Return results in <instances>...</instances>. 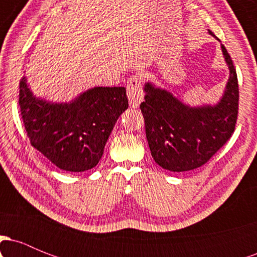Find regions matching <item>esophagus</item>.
<instances>
[{
	"instance_id": "esophagus-1",
	"label": "esophagus",
	"mask_w": 257,
	"mask_h": 257,
	"mask_svg": "<svg viewBox=\"0 0 257 257\" xmlns=\"http://www.w3.org/2000/svg\"><path fill=\"white\" fill-rule=\"evenodd\" d=\"M126 95L132 107H138L139 104L144 100L143 81L139 76H132L126 82Z\"/></svg>"
}]
</instances>
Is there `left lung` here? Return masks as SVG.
Returning a JSON list of instances; mask_svg holds the SVG:
<instances>
[{
  "instance_id": "left-lung-1",
  "label": "left lung",
  "mask_w": 257,
  "mask_h": 257,
  "mask_svg": "<svg viewBox=\"0 0 257 257\" xmlns=\"http://www.w3.org/2000/svg\"><path fill=\"white\" fill-rule=\"evenodd\" d=\"M211 36L215 35L209 31ZM229 69L225 93L216 105L190 107L166 89L145 84L140 104L151 155L170 172H188L205 164L232 137L238 117L239 88L234 65L221 44Z\"/></svg>"
}]
</instances>
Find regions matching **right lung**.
Masks as SVG:
<instances>
[{
    "mask_svg": "<svg viewBox=\"0 0 257 257\" xmlns=\"http://www.w3.org/2000/svg\"><path fill=\"white\" fill-rule=\"evenodd\" d=\"M19 105L31 145L66 172H85L101 159L112 129L128 108L124 87H95L71 102L34 96L20 79Z\"/></svg>",
    "mask_w": 257,
    "mask_h": 257,
    "instance_id": "add662e5",
    "label": "right lung"
}]
</instances>
